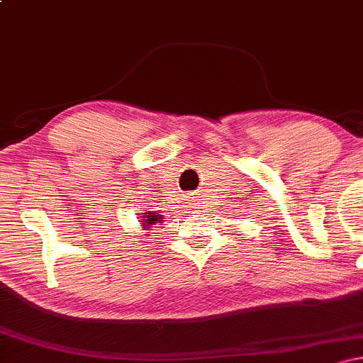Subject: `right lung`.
<instances>
[{
	"label": "right lung",
	"mask_w": 363,
	"mask_h": 363,
	"mask_svg": "<svg viewBox=\"0 0 363 363\" xmlns=\"http://www.w3.org/2000/svg\"><path fill=\"white\" fill-rule=\"evenodd\" d=\"M162 215H157V213H148L147 215V220H145V227H148V225H153L157 222H162Z\"/></svg>",
	"instance_id": "obj_1"
}]
</instances>
